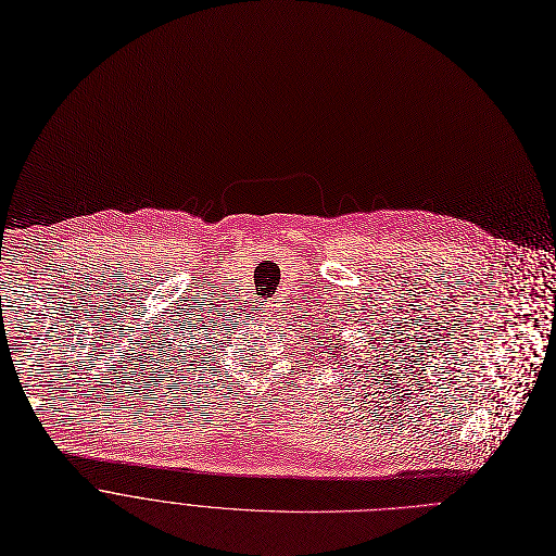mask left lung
<instances>
[{
  "mask_svg": "<svg viewBox=\"0 0 556 556\" xmlns=\"http://www.w3.org/2000/svg\"><path fill=\"white\" fill-rule=\"evenodd\" d=\"M336 349H338V346H332V349H328V351H330V353H332V351H336Z\"/></svg>",
  "mask_w": 556,
  "mask_h": 556,
  "instance_id": "8db88e82",
  "label": "left lung"
}]
</instances>
